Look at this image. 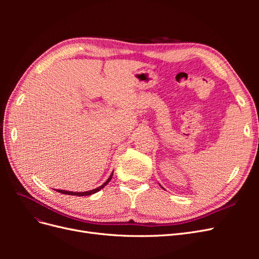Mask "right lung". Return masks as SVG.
<instances>
[{
	"label": "right lung",
	"mask_w": 259,
	"mask_h": 259,
	"mask_svg": "<svg viewBox=\"0 0 259 259\" xmlns=\"http://www.w3.org/2000/svg\"><path fill=\"white\" fill-rule=\"evenodd\" d=\"M112 175H113V171L111 173V175L109 176V178L107 179V182H105L103 185L101 186H99V187H97V188H95V189H93V190H90V191H84V192H73V191H67V190H56V191H58V192H60V193H64V194H69V195H76V197H84V195H91V194H94V193H96V192H98L99 190H101L103 189V188L110 182L111 180V178H112Z\"/></svg>",
	"instance_id": "add662e5"
}]
</instances>
